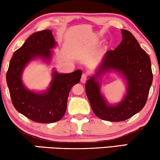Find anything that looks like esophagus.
<instances>
[{
  "label": "esophagus",
  "mask_w": 160,
  "mask_h": 160,
  "mask_svg": "<svg viewBox=\"0 0 160 160\" xmlns=\"http://www.w3.org/2000/svg\"><path fill=\"white\" fill-rule=\"evenodd\" d=\"M86 80H87V75H85V74L83 73L82 75V77H81V80H80L81 82L85 83V82H86Z\"/></svg>",
  "instance_id": "1"
}]
</instances>
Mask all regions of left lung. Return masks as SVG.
I'll use <instances>...</instances> for the list:
<instances>
[{"label": "left lung", "mask_w": 160, "mask_h": 160, "mask_svg": "<svg viewBox=\"0 0 160 160\" xmlns=\"http://www.w3.org/2000/svg\"><path fill=\"white\" fill-rule=\"evenodd\" d=\"M122 40L114 51H108L95 75L85 83L91 109L98 118L110 122L128 120L147 103L153 80L151 60L132 34L121 30ZM112 70L120 73L127 82L126 95L118 105H109L100 93L98 77Z\"/></svg>", "instance_id": "left-lung-1"}]
</instances>
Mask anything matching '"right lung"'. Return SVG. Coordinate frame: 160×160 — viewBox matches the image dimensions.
<instances>
[{"mask_svg":"<svg viewBox=\"0 0 160 160\" xmlns=\"http://www.w3.org/2000/svg\"><path fill=\"white\" fill-rule=\"evenodd\" d=\"M56 46L51 30L33 33L13 53L6 73L13 107L19 113L37 122H55L63 118L69 92L80 82L82 75L80 69L68 74L58 73L54 69L50 87L43 93H35L26 88L22 80L24 67L35 58L49 62L52 55L51 50Z\"/></svg>","mask_w":160,"mask_h":160,"instance_id":"1","label":"right lung"}]
</instances>
